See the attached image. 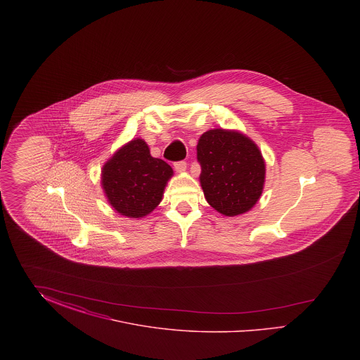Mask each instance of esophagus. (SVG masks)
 Masks as SVG:
<instances>
[{
	"mask_svg": "<svg viewBox=\"0 0 360 360\" xmlns=\"http://www.w3.org/2000/svg\"><path fill=\"white\" fill-rule=\"evenodd\" d=\"M186 167H188V163L185 160H179V162L174 163V169L178 172H185Z\"/></svg>",
	"mask_w": 360,
	"mask_h": 360,
	"instance_id": "34e87169",
	"label": "esophagus"
}]
</instances>
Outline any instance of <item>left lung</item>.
I'll list each match as a JSON object with an SVG mask.
<instances>
[{
    "mask_svg": "<svg viewBox=\"0 0 360 360\" xmlns=\"http://www.w3.org/2000/svg\"><path fill=\"white\" fill-rule=\"evenodd\" d=\"M197 158L209 205L225 216H238L257 204L266 169L252 140L239 132L210 129L198 140Z\"/></svg>",
    "mask_w": 360,
    "mask_h": 360,
    "instance_id": "8db88e82",
    "label": "left lung"
}]
</instances>
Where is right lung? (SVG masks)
<instances>
[{"label": "right lung", "instance_id": "add662e5", "mask_svg": "<svg viewBox=\"0 0 360 360\" xmlns=\"http://www.w3.org/2000/svg\"><path fill=\"white\" fill-rule=\"evenodd\" d=\"M172 175L170 165L153 158L146 141L135 139L105 163L103 188L109 204L120 214L137 219L162 201Z\"/></svg>", "mask_w": 360, "mask_h": 360}]
</instances>
